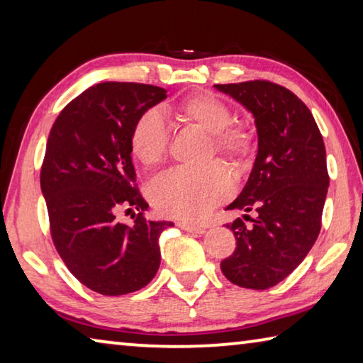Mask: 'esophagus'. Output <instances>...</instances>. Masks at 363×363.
Returning a JSON list of instances; mask_svg holds the SVG:
<instances>
[{"instance_id":"1","label":"esophagus","mask_w":363,"mask_h":363,"mask_svg":"<svg viewBox=\"0 0 363 363\" xmlns=\"http://www.w3.org/2000/svg\"><path fill=\"white\" fill-rule=\"evenodd\" d=\"M177 225H179L181 229L186 232H192V233H203L205 232V227H201V225H194L189 223H177Z\"/></svg>"}]
</instances>
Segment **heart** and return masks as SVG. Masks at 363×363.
<instances>
[{"label":"heart","mask_w":363,"mask_h":363,"mask_svg":"<svg viewBox=\"0 0 363 363\" xmlns=\"http://www.w3.org/2000/svg\"><path fill=\"white\" fill-rule=\"evenodd\" d=\"M174 113L182 123L210 136V152L233 163L247 162L251 134L242 125H230V108L218 97L192 94L176 107ZM169 140V126L163 116L157 110H147L134 123L130 145L139 163L155 167L167 157ZM232 190L227 171L219 163H211L200 169L174 168L157 176L149 184V199L163 216L195 223L229 199Z\"/></svg>","instance_id":"b5f03b06"}]
</instances>
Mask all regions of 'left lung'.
I'll use <instances>...</instances> for the list:
<instances>
[{
	"instance_id": "1",
	"label": "left lung",
	"mask_w": 363,
	"mask_h": 363,
	"mask_svg": "<svg viewBox=\"0 0 363 363\" xmlns=\"http://www.w3.org/2000/svg\"><path fill=\"white\" fill-rule=\"evenodd\" d=\"M255 116L257 155L247 186L225 210L256 211L251 225L237 218L227 227L235 251L220 261L233 285L267 290L286 279L315 243L328 190L327 153L311 110L267 79L214 84Z\"/></svg>"
}]
</instances>
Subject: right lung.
I'll list each match as a JSON object with an SVG mask.
<instances>
[{
    "instance_id": "add662e5",
    "label": "right lung",
    "mask_w": 363,
    "mask_h": 363,
    "mask_svg": "<svg viewBox=\"0 0 363 363\" xmlns=\"http://www.w3.org/2000/svg\"><path fill=\"white\" fill-rule=\"evenodd\" d=\"M167 97L143 83L94 84L67 104L49 131L40 182L52 243L84 286L106 296L138 291L160 267L167 220H147L130 138L134 123ZM138 209L133 228L116 223Z\"/></svg>"
}]
</instances>
